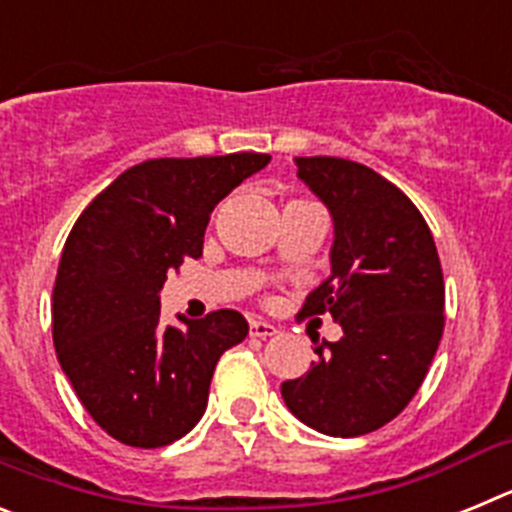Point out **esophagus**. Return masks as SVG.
Wrapping results in <instances>:
<instances>
[{"label":"esophagus","mask_w":512,"mask_h":512,"mask_svg":"<svg viewBox=\"0 0 512 512\" xmlns=\"http://www.w3.org/2000/svg\"><path fill=\"white\" fill-rule=\"evenodd\" d=\"M251 336L253 338L277 336V325L266 323V320H251Z\"/></svg>","instance_id":"obj_1"}]
</instances>
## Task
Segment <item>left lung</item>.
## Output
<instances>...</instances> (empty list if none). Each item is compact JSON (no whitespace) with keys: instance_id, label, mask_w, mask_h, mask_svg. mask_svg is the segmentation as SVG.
Returning <instances> with one entry per match:
<instances>
[{"instance_id":"1","label":"left lung","mask_w":512,"mask_h":512,"mask_svg":"<svg viewBox=\"0 0 512 512\" xmlns=\"http://www.w3.org/2000/svg\"><path fill=\"white\" fill-rule=\"evenodd\" d=\"M295 161L336 230L330 277L300 315L330 312L343 338L315 346L318 361L284 382L282 397L325 436H364L408 408L436 356L446 305L441 261L418 207L377 171L333 156Z\"/></svg>"}]
</instances>
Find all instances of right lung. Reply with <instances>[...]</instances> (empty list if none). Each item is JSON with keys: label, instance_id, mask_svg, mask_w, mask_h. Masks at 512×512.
Returning a JSON list of instances; mask_svg holds the SVG:
<instances>
[{"label": "right lung", "instance_id": "1", "mask_svg": "<svg viewBox=\"0 0 512 512\" xmlns=\"http://www.w3.org/2000/svg\"><path fill=\"white\" fill-rule=\"evenodd\" d=\"M269 153L151 158L122 171L71 228L53 284V346L94 423L115 441L158 449L207 408L212 372L248 336L241 312L161 325L166 274L200 259L210 212Z\"/></svg>", "mask_w": 512, "mask_h": 512}]
</instances>
